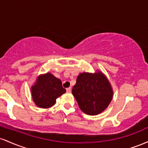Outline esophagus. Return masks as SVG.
Masks as SVG:
<instances>
[{
    "label": "esophagus",
    "mask_w": 148,
    "mask_h": 148,
    "mask_svg": "<svg viewBox=\"0 0 148 148\" xmlns=\"http://www.w3.org/2000/svg\"><path fill=\"white\" fill-rule=\"evenodd\" d=\"M71 92H72V88L69 87V88H67V92L70 93Z\"/></svg>",
    "instance_id": "esophagus-1"
}]
</instances>
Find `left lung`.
Instances as JSON below:
<instances>
[{"mask_svg": "<svg viewBox=\"0 0 148 148\" xmlns=\"http://www.w3.org/2000/svg\"><path fill=\"white\" fill-rule=\"evenodd\" d=\"M80 109L90 115L102 113L111 103L113 90L111 83L102 72H83L78 76L72 89Z\"/></svg>", "mask_w": 148, "mask_h": 148, "instance_id": "1", "label": "left lung"}]
</instances>
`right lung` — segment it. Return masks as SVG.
<instances>
[{
  "mask_svg": "<svg viewBox=\"0 0 148 148\" xmlns=\"http://www.w3.org/2000/svg\"><path fill=\"white\" fill-rule=\"evenodd\" d=\"M30 90L34 103L37 106L42 108L53 106L57 98L66 92L61 80L50 72L37 76Z\"/></svg>",
  "mask_w": 148,
  "mask_h": 148,
  "instance_id": "1",
  "label": "right lung"
}]
</instances>
